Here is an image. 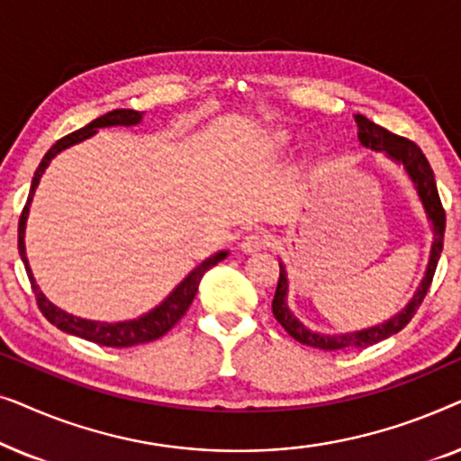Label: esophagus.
<instances>
[{"mask_svg":"<svg viewBox=\"0 0 461 461\" xmlns=\"http://www.w3.org/2000/svg\"><path fill=\"white\" fill-rule=\"evenodd\" d=\"M268 245V235H264L262 230H254L249 235L243 237L241 249L248 251V254H254V251H260Z\"/></svg>","mask_w":461,"mask_h":461,"instance_id":"1","label":"esophagus"}]
</instances>
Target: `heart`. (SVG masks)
Segmentation results:
<instances>
[{
	"instance_id": "1",
	"label": "heart",
	"mask_w": 461,
	"mask_h": 461,
	"mask_svg": "<svg viewBox=\"0 0 461 461\" xmlns=\"http://www.w3.org/2000/svg\"><path fill=\"white\" fill-rule=\"evenodd\" d=\"M285 142H287L285 134H273V136H270V144H273L275 149H281Z\"/></svg>"
}]
</instances>
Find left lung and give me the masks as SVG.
Masks as SVG:
<instances>
[{"label":"left lung","instance_id":"left-lung-1","mask_svg":"<svg viewBox=\"0 0 461 461\" xmlns=\"http://www.w3.org/2000/svg\"><path fill=\"white\" fill-rule=\"evenodd\" d=\"M355 122L358 125V140H361L363 147H367L371 150H380V153H384L386 157H390V159L401 163V166L405 167L407 176L415 185V191H418L421 205H424L426 216L432 222L434 239H432L430 260H428L424 279H421L418 292L413 294V298L409 300V304L402 308L399 314H394L393 319L384 321L380 325L367 327V330L350 331V333H333V336H330V333H317L308 330V327H304V323H300V321L294 317V312L289 311L287 306V287H289L287 270L283 267V262H279L281 273H279V283H276V292L273 298L275 319L279 321L283 330H285L294 339H298L300 344L312 346V348H321V350L367 348L371 344H377L382 342V339L399 333L402 327L413 319L415 311H418L421 302H424L428 289H430L434 270H437L440 251H443L445 210H443V203H440L437 182H434V172L430 163L426 159V155L421 153V149L415 142L393 134V131L382 128V125L369 122L367 117L355 115Z\"/></svg>","mask_w":461,"mask_h":461}]
</instances>
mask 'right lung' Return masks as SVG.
Listing matches in <instances>:
<instances>
[{
  "mask_svg": "<svg viewBox=\"0 0 461 461\" xmlns=\"http://www.w3.org/2000/svg\"><path fill=\"white\" fill-rule=\"evenodd\" d=\"M142 122V113L140 111H131V109H115L106 115L94 119L92 123H87L86 128H81L73 134H68L65 138H60L59 142L54 144L52 149L43 155V159L40 166L35 169L33 182H31V191H29V199L23 207L21 220H18V254H21V260L24 264V270H27L29 281H31V289H33L37 306L43 317H46L50 323L59 327L60 331L71 333V336L90 339V342H96L100 346H111V348H128V346H136V344H144V342H153V339L166 336V333L172 330V327L178 323V321L185 317V312L188 311V306L193 304L194 294L199 289V281L207 270L212 267H216L218 262H222L229 251H218L212 258H207L199 264L197 268L191 270L185 279H182L180 285H176L172 294L167 295L166 300L161 302L159 306H155L153 311L142 314V317L131 319V321H122V323H100V321H87V319H79L73 317L62 311V308L54 306L46 295L41 294L40 285L35 283V276L31 273L29 260H27V251H24V229H27V218H29V207L31 201H33L35 188L40 185V178L46 172V167L50 166V161L54 159L60 150H65L73 144H77L86 138L94 136L98 131V128H111V125H136Z\"/></svg>",
  "mask_w": 461,
  "mask_h": 461,
  "instance_id": "add662e5",
  "label": "right lung"
}]
</instances>
